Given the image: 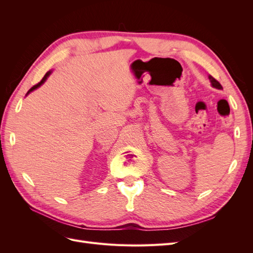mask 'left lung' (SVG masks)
<instances>
[{"instance_id":"8db88e82","label":"left lung","mask_w":253,"mask_h":253,"mask_svg":"<svg viewBox=\"0 0 253 253\" xmlns=\"http://www.w3.org/2000/svg\"><path fill=\"white\" fill-rule=\"evenodd\" d=\"M208 78H209V80H210V82H211V85H212L213 87H215V88H217V89H221V88H223V87H221V85H220V83H219L217 80L214 79L211 75L208 76Z\"/></svg>"}]
</instances>
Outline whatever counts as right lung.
Segmentation results:
<instances>
[{"label":"right lung","mask_w":253,"mask_h":253,"mask_svg":"<svg viewBox=\"0 0 253 253\" xmlns=\"http://www.w3.org/2000/svg\"><path fill=\"white\" fill-rule=\"evenodd\" d=\"M52 73V71H48L46 74H45V76H44V77L42 78V80L39 82V83H38V84H36V85H34L32 88H30L28 91H27V94H26V96L28 95V94H30V93H32V91L33 90H35V89H37L38 87H40L41 85H42V84L45 82V81H46L47 80V78L49 77V76H50V74Z\"/></svg>","instance_id":"right-lung-1"}]
</instances>
